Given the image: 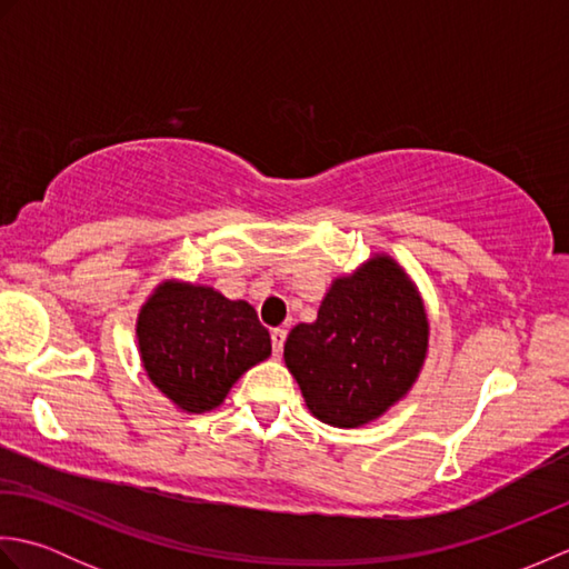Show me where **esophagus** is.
Returning <instances> with one entry per match:
<instances>
[{"mask_svg": "<svg viewBox=\"0 0 569 569\" xmlns=\"http://www.w3.org/2000/svg\"><path fill=\"white\" fill-rule=\"evenodd\" d=\"M283 342H286V330H283V328H276V330H271L273 355H281V352H283Z\"/></svg>", "mask_w": 569, "mask_h": 569, "instance_id": "obj_1", "label": "esophagus"}]
</instances>
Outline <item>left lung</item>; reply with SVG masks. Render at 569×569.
Segmentation results:
<instances>
[{
	"instance_id": "8db88e82",
	"label": "left lung",
	"mask_w": 569,
	"mask_h": 569,
	"mask_svg": "<svg viewBox=\"0 0 569 569\" xmlns=\"http://www.w3.org/2000/svg\"><path fill=\"white\" fill-rule=\"evenodd\" d=\"M428 320L413 283L389 257L337 278L316 322H300L283 347L286 367L310 413L359 428L386 413L418 379Z\"/></svg>"
}]
</instances>
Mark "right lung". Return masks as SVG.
Instances as JSON below:
<instances>
[{"label":"right lung","instance_id":"1","mask_svg":"<svg viewBox=\"0 0 569 569\" xmlns=\"http://www.w3.org/2000/svg\"><path fill=\"white\" fill-rule=\"evenodd\" d=\"M137 337L151 383L188 413L220 406L241 373L271 355V335L247 300L176 281L141 308Z\"/></svg>","mask_w":569,"mask_h":569}]
</instances>
